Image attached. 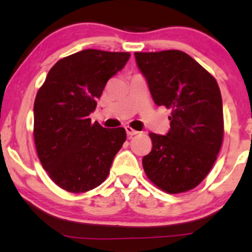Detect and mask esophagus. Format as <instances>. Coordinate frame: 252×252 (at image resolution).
I'll use <instances>...</instances> for the list:
<instances>
[{"mask_svg":"<svg viewBox=\"0 0 252 252\" xmlns=\"http://www.w3.org/2000/svg\"><path fill=\"white\" fill-rule=\"evenodd\" d=\"M126 134L127 135H131V137H132V135H135V134L139 133L137 130H133L132 127H130V126H126Z\"/></svg>","mask_w":252,"mask_h":252,"instance_id":"esophagus-1","label":"esophagus"}]
</instances>
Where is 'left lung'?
I'll return each instance as SVG.
<instances>
[{
    "mask_svg": "<svg viewBox=\"0 0 252 252\" xmlns=\"http://www.w3.org/2000/svg\"><path fill=\"white\" fill-rule=\"evenodd\" d=\"M154 102L171 109L166 135L149 133L147 177L169 194L193 189L210 173L222 146L223 106L215 78L181 50L134 53Z\"/></svg>",
    "mask_w": 252,
    "mask_h": 252,
    "instance_id": "1",
    "label": "left lung"
}]
</instances>
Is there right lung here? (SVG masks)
<instances>
[{
    "label": "right lung",
    "mask_w": 252,
    "mask_h": 252,
    "mask_svg": "<svg viewBox=\"0 0 252 252\" xmlns=\"http://www.w3.org/2000/svg\"><path fill=\"white\" fill-rule=\"evenodd\" d=\"M129 53L85 49L58 61L34 99L33 137L43 168L63 189L84 193L97 187L126 139L123 127L92 123L109 79L129 61Z\"/></svg>",
    "instance_id": "obj_1"
}]
</instances>
